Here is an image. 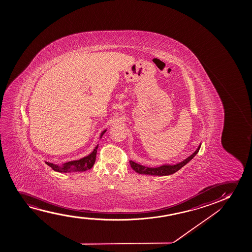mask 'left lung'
I'll list each match as a JSON object with an SVG mask.
<instances>
[{
  "label": "left lung",
  "mask_w": 252,
  "mask_h": 252,
  "mask_svg": "<svg viewBox=\"0 0 252 252\" xmlns=\"http://www.w3.org/2000/svg\"><path fill=\"white\" fill-rule=\"evenodd\" d=\"M200 148V145L192 155L185 159L183 162H179V163L175 164V165H162L158 167V168H149V167L140 165V164H138V163L133 162V161H130V165H131L132 169H134L135 171L138 173V174H145V175H151V176H169V175H172L176 171H178L180 169L183 168V166L186 165L190 160H192L194 158V156L198 153Z\"/></svg>",
  "instance_id": "left-lung-1"
}]
</instances>
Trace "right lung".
Listing matches in <instances>:
<instances>
[{"label":"right lung","mask_w":252,"mask_h":252,"mask_svg":"<svg viewBox=\"0 0 252 252\" xmlns=\"http://www.w3.org/2000/svg\"><path fill=\"white\" fill-rule=\"evenodd\" d=\"M106 132V130L101 132L100 134V138L102 137V135ZM97 145L95 148L94 149L93 152L87 156L83 158L79 159V160H75V161H71V162H65L63 163V166L56 165L51 162H45L47 165L50 166L53 170L58 171V172L61 173H71L77 172V171H86L88 169H90L93 167L94 163L95 162V158H96Z\"/></svg>","instance_id":"1"}]
</instances>
